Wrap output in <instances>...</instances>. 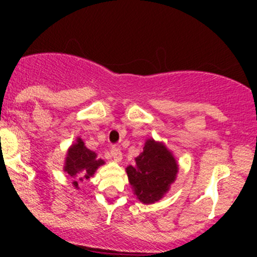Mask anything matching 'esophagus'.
<instances>
[{
	"instance_id": "1",
	"label": "esophagus",
	"mask_w": 257,
	"mask_h": 257,
	"mask_svg": "<svg viewBox=\"0 0 257 257\" xmlns=\"http://www.w3.org/2000/svg\"><path fill=\"white\" fill-rule=\"evenodd\" d=\"M110 155H112L114 162H116V163L121 162V158H123V155H121V152L119 148L113 147L112 149H110Z\"/></svg>"
}]
</instances>
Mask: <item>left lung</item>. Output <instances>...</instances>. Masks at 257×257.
Returning <instances> with one entry per match:
<instances>
[{
	"label": "left lung",
	"instance_id": "obj_1",
	"mask_svg": "<svg viewBox=\"0 0 257 257\" xmlns=\"http://www.w3.org/2000/svg\"><path fill=\"white\" fill-rule=\"evenodd\" d=\"M178 170L173 153L160 142L148 139L134 165L126 167L125 172L137 199L143 204H153L169 191Z\"/></svg>",
	"mask_w": 257,
	"mask_h": 257
}]
</instances>
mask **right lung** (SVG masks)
Here are the masks:
<instances>
[{
  "label": "right lung",
  "instance_id": "1",
  "mask_svg": "<svg viewBox=\"0 0 257 257\" xmlns=\"http://www.w3.org/2000/svg\"><path fill=\"white\" fill-rule=\"evenodd\" d=\"M104 164V160L97 158V154L88 149L80 138H77L76 143L72 144L67 152L63 170L68 177L73 178V186L78 189V183L89 179L95 170Z\"/></svg>",
  "mask_w": 257,
  "mask_h": 257
}]
</instances>
